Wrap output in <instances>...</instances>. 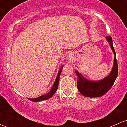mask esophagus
<instances>
[{"instance_id":"esophagus-1","label":"esophagus","mask_w":127,"mask_h":127,"mask_svg":"<svg viewBox=\"0 0 127 127\" xmlns=\"http://www.w3.org/2000/svg\"><path fill=\"white\" fill-rule=\"evenodd\" d=\"M68 58H69V60H70L71 61H72V60H74V57H73V56L72 55H69Z\"/></svg>"}]
</instances>
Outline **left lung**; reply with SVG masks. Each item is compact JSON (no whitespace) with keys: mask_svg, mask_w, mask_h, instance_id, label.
<instances>
[{"mask_svg":"<svg viewBox=\"0 0 127 127\" xmlns=\"http://www.w3.org/2000/svg\"><path fill=\"white\" fill-rule=\"evenodd\" d=\"M106 39L109 43L115 55L114 66L111 74L107 77L101 80L89 81L86 80L79 72L75 71L79 79L77 84V88L80 93L84 96L95 98L103 96L111 89L118 75V65L116 58V52L112 44V37L111 36H107Z\"/></svg>","mask_w":127,"mask_h":127,"instance_id":"8db88e82","label":"left lung"}]
</instances>
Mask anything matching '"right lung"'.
Listing matches in <instances>:
<instances>
[{
    "instance_id": "right-lung-1",
    "label": "right lung",
    "mask_w": 127,
    "mask_h": 127,
    "mask_svg": "<svg viewBox=\"0 0 127 127\" xmlns=\"http://www.w3.org/2000/svg\"><path fill=\"white\" fill-rule=\"evenodd\" d=\"M63 69V66L61 67V68L60 69V71H59L57 77H56L55 82L54 84L53 85V87H52V90H50V92H49L46 95H43L40 96L38 97V98H32V99H29V100L33 102H38V101H40L42 100H46V99H48L49 98H50L55 93V92L57 90L58 87V84H59V81H60V74H61V71H62Z\"/></svg>"
}]
</instances>
